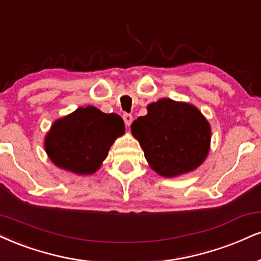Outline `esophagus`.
<instances>
[{
    "mask_svg": "<svg viewBox=\"0 0 261 261\" xmlns=\"http://www.w3.org/2000/svg\"><path fill=\"white\" fill-rule=\"evenodd\" d=\"M122 119H124V122H125V125H126V126H130L131 125V122H133V115L131 114H124L122 115Z\"/></svg>",
    "mask_w": 261,
    "mask_h": 261,
    "instance_id": "esophagus-1",
    "label": "esophagus"
}]
</instances>
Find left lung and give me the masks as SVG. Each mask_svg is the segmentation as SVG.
Returning a JSON list of instances; mask_svg holds the SVG:
<instances>
[{"label": "left lung", "mask_w": 261, "mask_h": 261, "mask_svg": "<svg viewBox=\"0 0 261 261\" xmlns=\"http://www.w3.org/2000/svg\"><path fill=\"white\" fill-rule=\"evenodd\" d=\"M152 170L177 177L196 170L210 150L212 127L196 106L161 98L147 106V114L131 124Z\"/></svg>", "instance_id": "left-lung-1"}]
</instances>
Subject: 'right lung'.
Returning a JSON list of instances; mask_svg holds the SVG:
<instances>
[{
	"instance_id": "add662e5",
	"label": "right lung",
	"mask_w": 261,
	"mask_h": 261,
	"mask_svg": "<svg viewBox=\"0 0 261 261\" xmlns=\"http://www.w3.org/2000/svg\"><path fill=\"white\" fill-rule=\"evenodd\" d=\"M124 133L120 115L107 114L93 106L79 107L53 122L45 136V150L57 168L75 175H92Z\"/></svg>"
}]
</instances>
